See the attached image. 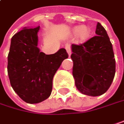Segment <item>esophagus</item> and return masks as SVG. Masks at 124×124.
<instances>
[{
  "mask_svg": "<svg viewBox=\"0 0 124 124\" xmlns=\"http://www.w3.org/2000/svg\"><path fill=\"white\" fill-rule=\"evenodd\" d=\"M65 48H66V51H67V52H68V55H69V56H70V54H71V51H70V46H69L68 45H67V46H65Z\"/></svg>",
  "mask_w": 124,
  "mask_h": 124,
  "instance_id": "34e87169",
  "label": "esophagus"
}]
</instances>
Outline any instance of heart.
I'll return each mask as SVG.
<instances>
[{
  "instance_id": "heart-1",
  "label": "heart",
  "mask_w": 124,
  "mask_h": 124,
  "mask_svg": "<svg viewBox=\"0 0 124 124\" xmlns=\"http://www.w3.org/2000/svg\"><path fill=\"white\" fill-rule=\"evenodd\" d=\"M71 36H76L78 41L84 42L88 40L91 35V29L86 25H76L70 31Z\"/></svg>"
}]
</instances>
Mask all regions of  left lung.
Instances as JSON below:
<instances>
[{"label": "left lung", "instance_id": "8db88e82", "mask_svg": "<svg viewBox=\"0 0 124 124\" xmlns=\"http://www.w3.org/2000/svg\"><path fill=\"white\" fill-rule=\"evenodd\" d=\"M96 36L81 45L71 46L73 76L81 93L99 96L110 87L116 73L112 45L104 28L98 23Z\"/></svg>", "mask_w": 124, "mask_h": 124}]
</instances>
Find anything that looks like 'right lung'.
Masks as SVG:
<instances>
[{"instance_id":"add662e5","label":"right lung","mask_w":124,"mask_h":124,"mask_svg":"<svg viewBox=\"0 0 124 124\" xmlns=\"http://www.w3.org/2000/svg\"><path fill=\"white\" fill-rule=\"evenodd\" d=\"M40 27L23 28L11 39L7 70L11 86L20 98L29 104L47 99L52 91L53 78L64 59L65 48L54 54L40 52L38 32Z\"/></svg>"}]
</instances>
